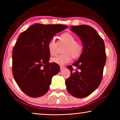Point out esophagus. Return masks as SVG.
Wrapping results in <instances>:
<instances>
[{
    "mask_svg": "<svg viewBox=\"0 0 120 120\" xmlns=\"http://www.w3.org/2000/svg\"><path fill=\"white\" fill-rule=\"evenodd\" d=\"M60 70H61L64 69L65 68L64 67V66H60Z\"/></svg>",
    "mask_w": 120,
    "mask_h": 120,
    "instance_id": "obj_1",
    "label": "esophagus"
}]
</instances>
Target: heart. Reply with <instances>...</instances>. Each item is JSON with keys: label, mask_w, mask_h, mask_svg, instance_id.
<instances>
[{"label": "heart", "mask_w": 120, "mask_h": 120, "mask_svg": "<svg viewBox=\"0 0 120 120\" xmlns=\"http://www.w3.org/2000/svg\"><path fill=\"white\" fill-rule=\"evenodd\" d=\"M76 41V37L71 34L66 33L62 34L59 37V43L66 44L62 51L63 54L52 58L51 61L57 64L63 66L67 64L71 60V56L74 59L79 57L82 51V46ZM57 46L58 43L54 38H51L49 41L48 49L50 55H56Z\"/></svg>", "instance_id": "1"}]
</instances>
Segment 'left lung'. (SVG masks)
Wrapping results in <instances>:
<instances>
[{
	"label": "left lung",
	"instance_id": "left-lung-1",
	"mask_svg": "<svg viewBox=\"0 0 120 120\" xmlns=\"http://www.w3.org/2000/svg\"><path fill=\"white\" fill-rule=\"evenodd\" d=\"M71 31L80 38L83 49L80 57L72 64L79 71H74L71 66H68L71 74L65 84L72 96L84 98L96 90L102 80L106 60L105 44L97 31L90 26H72Z\"/></svg>",
	"mask_w": 120,
	"mask_h": 120
}]
</instances>
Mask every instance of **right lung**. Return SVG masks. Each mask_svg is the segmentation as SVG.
<instances>
[{
	"label": "right lung",
	"instance_id": "1",
	"mask_svg": "<svg viewBox=\"0 0 120 120\" xmlns=\"http://www.w3.org/2000/svg\"><path fill=\"white\" fill-rule=\"evenodd\" d=\"M67 27L35 24L19 35L13 51V75L19 88L28 96L36 98L45 94L52 77L60 71L58 64L49 62L48 43L56 34Z\"/></svg>",
	"mask_w": 120,
	"mask_h": 120
}]
</instances>
